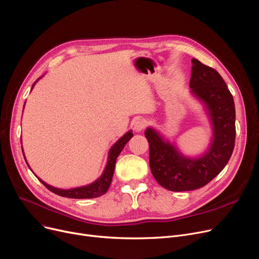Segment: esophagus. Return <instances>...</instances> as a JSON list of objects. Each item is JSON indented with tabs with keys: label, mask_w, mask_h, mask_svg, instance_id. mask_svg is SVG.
Returning a JSON list of instances; mask_svg holds the SVG:
<instances>
[{
	"label": "esophagus",
	"mask_w": 259,
	"mask_h": 259,
	"mask_svg": "<svg viewBox=\"0 0 259 259\" xmlns=\"http://www.w3.org/2000/svg\"><path fill=\"white\" fill-rule=\"evenodd\" d=\"M146 126H147V121L144 118H140L134 122V130H136V132H141L146 128Z\"/></svg>",
	"instance_id": "obj_1"
}]
</instances>
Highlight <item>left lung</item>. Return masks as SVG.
I'll return each instance as SVG.
<instances>
[{
    "label": "left lung",
    "mask_w": 259,
    "mask_h": 259,
    "mask_svg": "<svg viewBox=\"0 0 259 259\" xmlns=\"http://www.w3.org/2000/svg\"><path fill=\"white\" fill-rule=\"evenodd\" d=\"M192 63L190 93L204 106L212 130L208 148L201 155L187 156L152 127L145 131L151 172L157 183L171 192L206 185L226 167L235 144V104L227 83L216 70L195 58Z\"/></svg>",
    "instance_id": "1"
}]
</instances>
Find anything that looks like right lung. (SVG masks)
Here are the masks:
<instances>
[{
	"mask_svg": "<svg viewBox=\"0 0 259 259\" xmlns=\"http://www.w3.org/2000/svg\"><path fill=\"white\" fill-rule=\"evenodd\" d=\"M39 79H37L36 82ZM36 82L32 84L31 90L33 87H35ZM132 137H133L132 130H129L127 133L123 134V136L115 144H113V146H112L109 150L107 164H106V167H105L102 176H100L98 179H96L95 181L92 182L91 184H88V185L80 186V187L70 188V189H62V188H57V187H54V186L48 184L44 182L43 180L38 178L36 175L35 176L39 179V181L44 186L51 190L52 193L58 195V196H61V197L73 198V199H91V198H97V197L103 196L104 194L107 193V190L110 187L112 178H113V174H114V168H115L117 156L119 155L122 148L125 147V145L130 141V139ZM22 152H23V148H22ZM23 155H24V153H23ZM24 159H25V155H24ZM25 161H26V159H25ZM26 163H27V161H26ZM27 165H28V163H27ZM28 167H29V165H28Z\"/></svg>",
	"mask_w": 259,
	"mask_h": 259,
	"instance_id": "1",
	"label": "right lung"
}]
</instances>
